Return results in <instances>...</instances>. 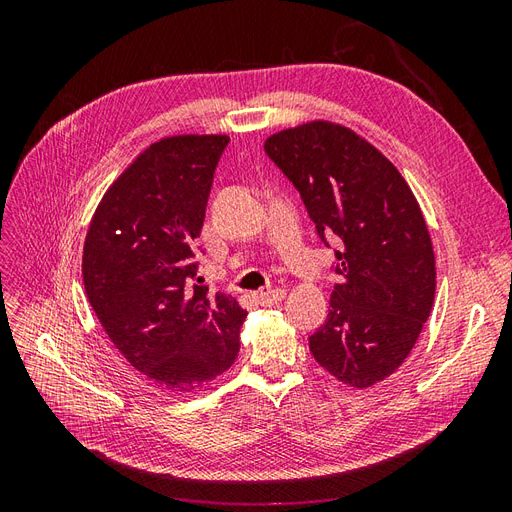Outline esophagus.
I'll return each instance as SVG.
<instances>
[{
    "mask_svg": "<svg viewBox=\"0 0 512 512\" xmlns=\"http://www.w3.org/2000/svg\"><path fill=\"white\" fill-rule=\"evenodd\" d=\"M284 297H286V292H284L282 288H273V290H260V292H256V301H258L260 305H265V307L275 305V303H280Z\"/></svg>",
    "mask_w": 512,
    "mask_h": 512,
    "instance_id": "esophagus-1",
    "label": "esophagus"
}]
</instances>
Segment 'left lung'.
Returning <instances> with one entry per match:
<instances>
[{
  "label": "left lung",
  "mask_w": 512,
  "mask_h": 512,
  "mask_svg": "<svg viewBox=\"0 0 512 512\" xmlns=\"http://www.w3.org/2000/svg\"><path fill=\"white\" fill-rule=\"evenodd\" d=\"M265 151L299 190L324 245H339L342 282L309 350L339 382L367 389L406 361L431 312L436 258L421 207L399 170L337 123L282 130Z\"/></svg>",
  "instance_id": "8db88e82"
}]
</instances>
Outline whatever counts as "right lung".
Listing matches in <instances>:
<instances>
[{
    "label": "right lung",
    "mask_w": 512,
    "mask_h": 512,
    "mask_svg": "<svg viewBox=\"0 0 512 512\" xmlns=\"http://www.w3.org/2000/svg\"><path fill=\"white\" fill-rule=\"evenodd\" d=\"M226 134L149 145L102 196L83 247L89 305L113 346L168 395L205 389L235 363L247 316L237 299L190 282Z\"/></svg>",
    "instance_id": "1"
}]
</instances>
